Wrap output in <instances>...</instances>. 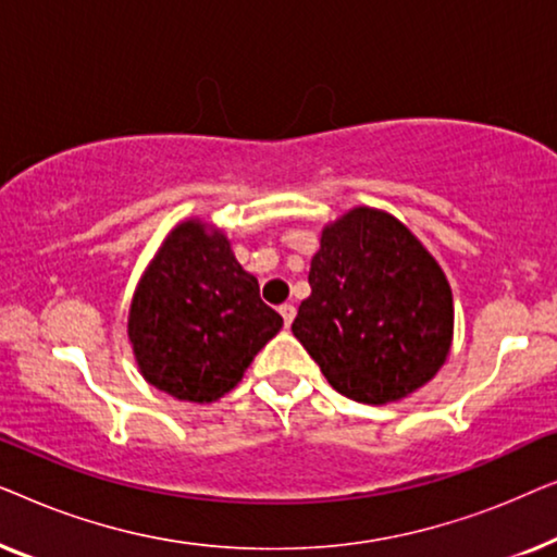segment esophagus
<instances>
[{
    "mask_svg": "<svg viewBox=\"0 0 557 557\" xmlns=\"http://www.w3.org/2000/svg\"><path fill=\"white\" fill-rule=\"evenodd\" d=\"M278 311H281V317H284V326L288 330V326H292V322H294V317H296V307H294V304H284V307H281Z\"/></svg>",
    "mask_w": 557,
    "mask_h": 557,
    "instance_id": "34e87169",
    "label": "esophagus"
}]
</instances>
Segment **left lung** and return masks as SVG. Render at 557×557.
Masks as SVG:
<instances>
[{
    "instance_id": "1",
    "label": "left lung",
    "mask_w": 557,
    "mask_h": 557,
    "mask_svg": "<svg viewBox=\"0 0 557 557\" xmlns=\"http://www.w3.org/2000/svg\"><path fill=\"white\" fill-rule=\"evenodd\" d=\"M292 332L334 391L385 406L423 387L454 337L451 286L423 243L375 208L324 225Z\"/></svg>"
}]
</instances>
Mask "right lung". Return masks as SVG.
<instances>
[{
    "mask_svg": "<svg viewBox=\"0 0 557 557\" xmlns=\"http://www.w3.org/2000/svg\"><path fill=\"white\" fill-rule=\"evenodd\" d=\"M281 326L231 240L202 220L166 235L128 309V342L144 380L189 403L231 393Z\"/></svg>",
    "mask_w": 557,
    "mask_h": 557,
    "instance_id": "obj_1",
    "label": "right lung"
}]
</instances>
